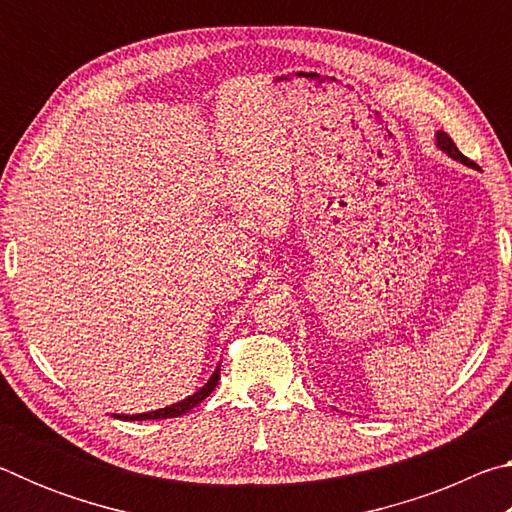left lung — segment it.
Listing matches in <instances>:
<instances>
[{"mask_svg":"<svg viewBox=\"0 0 512 512\" xmlns=\"http://www.w3.org/2000/svg\"><path fill=\"white\" fill-rule=\"evenodd\" d=\"M436 140H438V146L440 149H443L447 155H452V158H456V160H461V162H465V164H472V160H467L465 155L458 151V146L454 144V140L452 137H449L447 133H438L436 135Z\"/></svg>","mask_w":512,"mask_h":512,"instance_id":"8db88e82","label":"left lung"}]
</instances>
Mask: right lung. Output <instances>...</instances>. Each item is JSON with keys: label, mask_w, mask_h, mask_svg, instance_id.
<instances>
[{"label": "right lung", "mask_w": 512, "mask_h": 512, "mask_svg": "<svg viewBox=\"0 0 512 512\" xmlns=\"http://www.w3.org/2000/svg\"><path fill=\"white\" fill-rule=\"evenodd\" d=\"M219 370L216 368L214 375L210 377V381L201 388V391L194 393L192 397H187V400L173 404V406H167V409H158V411H151V413H140V415H117L119 420H167V418H178V415H185L194 409V406L201 404L207 395H210L216 384H219Z\"/></svg>", "instance_id": "obj_1"}]
</instances>
